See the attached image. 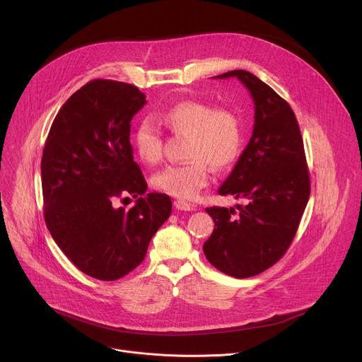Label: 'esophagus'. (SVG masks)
Returning <instances> with one entry per match:
<instances>
[{
    "label": "esophagus",
    "instance_id": "1",
    "mask_svg": "<svg viewBox=\"0 0 362 362\" xmlns=\"http://www.w3.org/2000/svg\"><path fill=\"white\" fill-rule=\"evenodd\" d=\"M175 208L177 211H187V212H190V211H194L196 206L189 203V202H186V200H180L179 199V200H175Z\"/></svg>",
    "mask_w": 362,
    "mask_h": 362
}]
</instances>
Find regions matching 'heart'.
<instances>
[{
	"label": "heart",
	"instance_id": "heart-1",
	"mask_svg": "<svg viewBox=\"0 0 362 362\" xmlns=\"http://www.w3.org/2000/svg\"><path fill=\"white\" fill-rule=\"evenodd\" d=\"M158 120L173 133L190 136L186 163L170 165L153 177L158 190L180 199H194L208 186L211 165L215 169L232 166L243 147V126L240 117L230 109L197 100H185L158 116ZM134 148L141 162L154 165L162 159L163 133L159 123L143 119L133 136Z\"/></svg>",
	"mask_w": 362,
	"mask_h": 362
}]
</instances>
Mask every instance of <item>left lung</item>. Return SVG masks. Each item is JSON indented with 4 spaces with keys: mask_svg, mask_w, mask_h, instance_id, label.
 Listing matches in <instances>:
<instances>
[{
    "mask_svg": "<svg viewBox=\"0 0 362 362\" xmlns=\"http://www.w3.org/2000/svg\"><path fill=\"white\" fill-rule=\"evenodd\" d=\"M236 77L255 103L252 137L229 177L222 196L247 199L233 208H208L215 229L203 252L221 272L243 279L276 264L295 238L311 192L303 141L288 103L249 71L233 70L215 78Z\"/></svg>",
    "mask_w": 362,
    "mask_h": 362,
    "instance_id": "8db88e82",
    "label": "left lung"
}]
</instances>
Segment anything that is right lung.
Returning <instances> with one entry per match:
<instances>
[{
    "mask_svg": "<svg viewBox=\"0 0 362 362\" xmlns=\"http://www.w3.org/2000/svg\"><path fill=\"white\" fill-rule=\"evenodd\" d=\"M146 103L136 86L91 80L64 103L45 140V225L69 259L100 281L137 268L172 214L168 194L146 193L133 159L130 122ZM127 194L138 199L135 206L117 209L115 202Z\"/></svg>",
    "mask_w": 362,
    "mask_h": 362,
    "instance_id": "add662e5",
    "label": "right lung"
}]
</instances>
